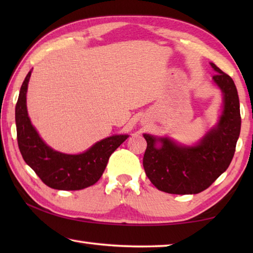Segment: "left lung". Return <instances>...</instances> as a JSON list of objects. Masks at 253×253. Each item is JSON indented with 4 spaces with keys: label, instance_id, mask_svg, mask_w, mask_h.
Masks as SVG:
<instances>
[{
    "label": "left lung",
    "instance_id": "left-lung-1",
    "mask_svg": "<svg viewBox=\"0 0 253 253\" xmlns=\"http://www.w3.org/2000/svg\"><path fill=\"white\" fill-rule=\"evenodd\" d=\"M211 66L216 71L214 83L223 93V111L217 125L194 146L144 134L147 142L143 158L145 173L154 186L166 193L198 194L207 190L233 158L241 129L237 87L229 75L212 62Z\"/></svg>",
    "mask_w": 253,
    "mask_h": 253
}]
</instances>
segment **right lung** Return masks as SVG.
Wrapping results in <instances>:
<instances>
[{"instance_id": "obj_1", "label": "right lung", "mask_w": 253, "mask_h": 253, "mask_svg": "<svg viewBox=\"0 0 253 253\" xmlns=\"http://www.w3.org/2000/svg\"><path fill=\"white\" fill-rule=\"evenodd\" d=\"M31 71L21 85L15 106L18 144L24 162L45 185L54 190L77 191L98 182L111 154L127 139L128 135H114L97 142L87 151L70 155L53 151L32 126L27 110V90Z\"/></svg>"}]
</instances>
